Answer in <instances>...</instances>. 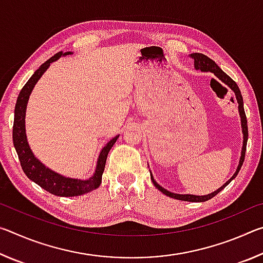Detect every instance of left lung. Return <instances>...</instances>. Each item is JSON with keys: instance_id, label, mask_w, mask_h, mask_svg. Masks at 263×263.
I'll list each match as a JSON object with an SVG mask.
<instances>
[{"instance_id": "8db88e82", "label": "left lung", "mask_w": 263, "mask_h": 263, "mask_svg": "<svg viewBox=\"0 0 263 263\" xmlns=\"http://www.w3.org/2000/svg\"><path fill=\"white\" fill-rule=\"evenodd\" d=\"M190 58L194 60L195 62V67L197 69H201L203 72H211L216 75V77L221 80L222 82L228 84V86L232 89V90L235 92V96H237V101H238V104H239V112H240V117H241V126H242V132H243V146H242V151H241V158H240V162H239V166L237 172L234 173V175L232 176V179L229 180L226 183L221 186V188L218 189L215 193H212L210 195H206V196H195V195H179V194H173L171 191H167L166 189H163L161 185H159L157 182L154 181L153 176L151 175V179H152V182L154 183V185L157 186V188L161 191L162 194L169 196V197L172 198H176V199H180V201H186V202H205L209 201V199H211L212 197H215V196L220 193V191L225 188L226 185H228L231 181H232L235 176L238 175V173L240 171V168H241L242 163H243V160H245V155H246V145H247V139H248V127H247V118H246V114H245V109H243V102H242V96H241V92H240V89L238 87V84L235 83V81H233L232 79H231L228 74H226L224 70H221V68L218 66L215 61L210 58L206 57L205 54H202V53H193V54H190Z\"/></svg>"}]
</instances>
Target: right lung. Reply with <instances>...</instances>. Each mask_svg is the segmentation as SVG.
Listing matches in <instances>:
<instances>
[{"label":"right lung","mask_w":263,"mask_h":263,"mask_svg":"<svg viewBox=\"0 0 263 263\" xmlns=\"http://www.w3.org/2000/svg\"><path fill=\"white\" fill-rule=\"evenodd\" d=\"M70 54V52H66L62 54V52H58L57 54L51 57L47 61L35 70L34 74L31 77L28 82L24 84L20 91L18 99L16 102L15 106V118H14V126H12V140H14V146L16 152L18 154V159L21 162L22 169L25 173V175L30 180L35 182L38 185H41L43 189H45L48 193L57 196H64V197H73V196H80L87 193H90L91 190L99 188L102 181V174L104 172L106 158H108L109 151L112 147L116 140L118 139V136L112 138L108 144L104 146L99 157L97 161L95 174L90 179L86 181L67 179L57 173L52 172L51 169L46 168L43 163L39 162V160L34 158V155L31 152L28 141H26L25 135V109L26 103H28L29 96L32 91L34 84L43 75V73L48 68L51 62L59 59L61 55Z\"/></svg>","instance_id":"right-lung-1"}]
</instances>
